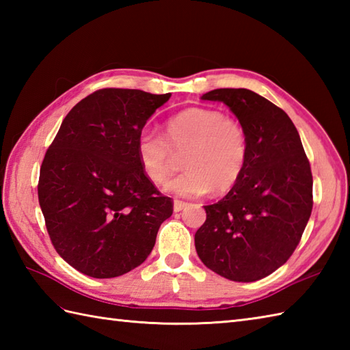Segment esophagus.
I'll use <instances>...</instances> for the list:
<instances>
[{
  "label": "esophagus",
  "instance_id": "obj_1",
  "mask_svg": "<svg viewBox=\"0 0 350 350\" xmlns=\"http://www.w3.org/2000/svg\"><path fill=\"white\" fill-rule=\"evenodd\" d=\"M187 206H188V204L185 203V202H179V200H176L174 204H173V209H174V212H180V211H183Z\"/></svg>",
  "mask_w": 350,
  "mask_h": 350
}]
</instances>
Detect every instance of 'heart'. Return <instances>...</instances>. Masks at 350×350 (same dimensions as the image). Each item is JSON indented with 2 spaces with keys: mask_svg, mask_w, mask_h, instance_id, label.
Masks as SVG:
<instances>
[{
  "mask_svg": "<svg viewBox=\"0 0 350 350\" xmlns=\"http://www.w3.org/2000/svg\"><path fill=\"white\" fill-rule=\"evenodd\" d=\"M183 156L182 174L163 183L162 189L176 197L196 198L211 191L222 194L239 182L248 159V138L241 123L211 108H189L171 117L165 138L143 131L137 141L141 168L154 183H161Z\"/></svg>",
  "mask_w": 350,
  "mask_h": 350,
  "instance_id": "1",
  "label": "heart"
}]
</instances>
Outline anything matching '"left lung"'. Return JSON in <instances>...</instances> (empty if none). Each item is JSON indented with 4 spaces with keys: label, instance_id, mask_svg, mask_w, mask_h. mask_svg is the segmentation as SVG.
Here are the masks:
<instances>
[{
    "label": "left lung",
    "instance_id": "obj_1",
    "mask_svg": "<svg viewBox=\"0 0 350 350\" xmlns=\"http://www.w3.org/2000/svg\"><path fill=\"white\" fill-rule=\"evenodd\" d=\"M203 100L222 102L248 138L242 177L218 203L204 206L196 233L202 262L239 282L262 280L287 262L313 209V176L290 117L247 88H218Z\"/></svg>",
    "mask_w": 350,
    "mask_h": 350
}]
</instances>
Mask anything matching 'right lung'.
I'll list each match as a JSON object with an SVG mask.
<instances>
[{
    "label": "right lung",
    "instance_id": "obj_1",
    "mask_svg": "<svg viewBox=\"0 0 350 350\" xmlns=\"http://www.w3.org/2000/svg\"><path fill=\"white\" fill-rule=\"evenodd\" d=\"M170 96L94 92L69 111L44 154L37 192L49 237L64 262L88 277L135 269L173 213L137 154L141 131Z\"/></svg>",
    "mask_w": 350,
    "mask_h": 350
}]
</instances>
